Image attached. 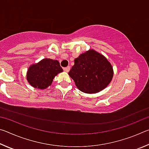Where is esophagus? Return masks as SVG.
<instances>
[{
  "mask_svg": "<svg viewBox=\"0 0 149 149\" xmlns=\"http://www.w3.org/2000/svg\"><path fill=\"white\" fill-rule=\"evenodd\" d=\"M70 66H68V67H65V68H64V70L65 72H68L70 71Z\"/></svg>",
  "mask_w": 149,
  "mask_h": 149,
  "instance_id": "34e87169",
  "label": "esophagus"
}]
</instances>
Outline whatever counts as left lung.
<instances>
[{
	"label": "left lung",
	"instance_id": "obj_1",
	"mask_svg": "<svg viewBox=\"0 0 149 149\" xmlns=\"http://www.w3.org/2000/svg\"><path fill=\"white\" fill-rule=\"evenodd\" d=\"M81 91L93 94L107 87L114 71L108 60L93 49L80 54L68 73Z\"/></svg>",
	"mask_w": 149,
	"mask_h": 149
}]
</instances>
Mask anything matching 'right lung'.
I'll return each mask as SVG.
<instances>
[{"label":"right lung","mask_w":149,"mask_h":149,"mask_svg":"<svg viewBox=\"0 0 149 149\" xmlns=\"http://www.w3.org/2000/svg\"><path fill=\"white\" fill-rule=\"evenodd\" d=\"M62 72L58 60L45 58L30 65L27 72V80L32 87L45 89L52 84L54 77Z\"/></svg>","instance_id":"add662e5"}]
</instances>
